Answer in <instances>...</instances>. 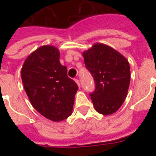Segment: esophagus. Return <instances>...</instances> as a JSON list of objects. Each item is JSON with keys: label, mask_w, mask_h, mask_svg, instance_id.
I'll return each mask as SVG.
<instances>
[{"label": "esophagus", "mask_w": 156, "mask_h": 156, "mask_svg": "<svg viewBox=\"0 0 156 156\" xmlns=\"http://www.w3.org/2000/svg\"><path fill=\"white\" fill-rule=\"evenodd\" d=\"M75 82H76V83H77V84H78V87H80V81H79V80H78V78H76V79H75Z\"/></svg>", "instance_id": "obj_1"}]
</instances>
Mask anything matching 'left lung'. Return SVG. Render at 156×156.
<instances>
[{
  "label": "left lung",
  "mask_w": 156,
  "mask_h": 156,
  "mask_svg": "<svg viewBox=\"0 0 156 156\" xmlns=\"http://www.w3.org/2000/svg\"><path fill=\"white\" fill-rule=\"evenodd\" d=\"M85 67L95 83L89 94L96 111L112 115L123 105L130 82V67L126 58L108 46L94 45L83 53Z\"/></svg>",
  "instance_id": "left-lung-1"
}]
</instances>
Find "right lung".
<instances>
[{
	"label": "right lung",
	"instance_id": "1",
	"mask_svg": "<svg viewBox=\"0 0 156 156\" xmlns=\"http://www.w3.org/2000/svg\"><path fill=\"white\" fill-rule=\"evenodd\" d=\"M58 49L40 47L26 59L22 80L29 100L36 110L50 120L58 122L70 116L78 87L68 78L67 68L60 63Z\"/></svg>",
	"mask_w": 156,
	"mask_h": 156
}]
</instances>
